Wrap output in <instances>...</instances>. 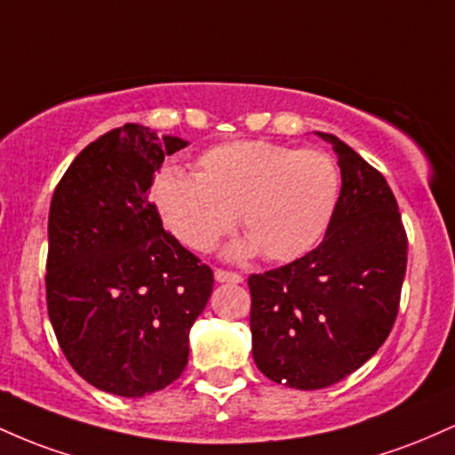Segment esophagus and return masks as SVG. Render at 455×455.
I'll use <instances>...</instances> for the list:
<instances>
[{"instance_id": "1", "label": "esophagus", "mask_w": 455, "mask_h": 455, "mask_svg": "<svg viewBox=\"0 0 455 455\" xmlns=\"http://www.w3.org/2000/svg\"><path fill=\"white\" fill-rule=\"evenodd\" d=\"M214 279H217L219 283H241L243 282V277L238 273H229V270H221V268L214 270Z\"/></svg>"}]
</instances>
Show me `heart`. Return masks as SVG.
Segmentation results:
<instances>
[{
  "instance_id": "1",
  "label": "heart",
  "mask_w": 455,
  "mask_h": 455,
  "mask_svg": "<svg viewBox=\"0 0 455 455\" xmlns=\"http://www.w3.org/2000/svg\"><path fill=\"white\" fill-rule=\"evenodd\" d=\"M341 196L338 163L323 150H294L267 140L208 148L197 173L165 167L152 202L173 236L196 251L211 249L241 214L247 236L226 249L229 259L264 255L294 262L318 247Z\"/></svg>"
}]
</instances>
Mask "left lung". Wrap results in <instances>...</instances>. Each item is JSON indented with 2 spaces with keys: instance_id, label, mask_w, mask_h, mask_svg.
I'll list each match as a JSON object with an SVG mask.
<instances>
[{
  "instance_id": "left-lung-1",
  "label": "left lung",
  "mask_w": 455,
  "mask_h": 455,
  "mask_svg": "<svg viewBox=\"0 0 455 455\" xmlns=\"http://www.w3.org/2000/svg\"><path fill=\"white\" fill-rule=\"evenodd\" d=\"M341 196L323 243L249 277L251 352L279 385L324 389L359 370L389 338L406 275V232L385 176L339 137Z\"/></svg>"
}]
</instances>
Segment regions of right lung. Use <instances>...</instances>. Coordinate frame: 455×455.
<instances>
[{"instance_id":"1","label":"right lung","mask_w":455,"mask_h":455,"mask_svg":"<svg viewBox=\"0 0 455 455\" xmlns=\"http://www.w3.org/2000/svg\"><path fill=\"white\" fill-rule=\"evenodd\" d=\"M187 146L129 122L85 146L51 200L49 320L76 374L114 395L144 397L180 379L212 294V270L148 200L165 156Z\"/></svg>"}]
</instances>
